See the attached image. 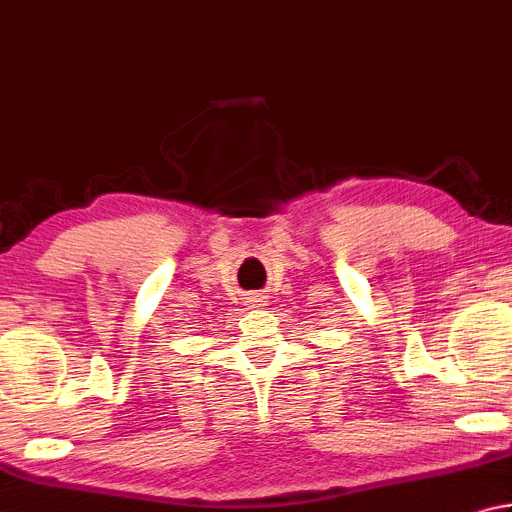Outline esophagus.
Wrapping results in <instances>:
<instances>
[{
	"instance_id": "esophagus-1",
	"label": "esophagus",
	"mask_w": 512,
	"mask_h": 512,
	"mask_svg": "<svg viewBox=\"0 0 512 512\" xmlns=\"http://www.w3.org/2000/svg\"><path fill=\"white\" fill-rule=\"evenodd\" d=\"M262 295H253V297H248V302H250V306H253V308H257V306H264L262 304Z\"/></svg>"
}]
</instances>
